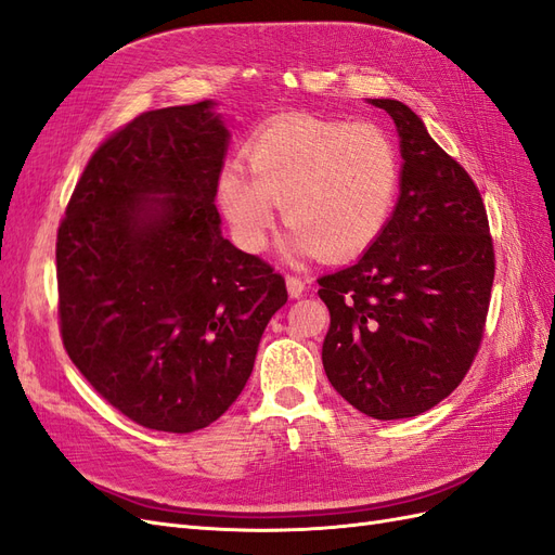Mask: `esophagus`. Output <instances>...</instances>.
Returning a JSON list of instances; mask_svg holds the SVG:
<instances>
[{"label":"esophagus","instance_id":"34e87169","mask_svg":"<svg viewBox=\"0 0 555 555\" xmlns=\"http://www.w3.org/2000/svg\"><path fill=\"white\" fill-rule=\"evenodd\" d=\"M310 284H312V280L298 278V275H289V278H287V292H289L292 298H298V296H304V294L310 289Z\"/></svg>","mask_w":555,"mask_h":555}]
</instances>
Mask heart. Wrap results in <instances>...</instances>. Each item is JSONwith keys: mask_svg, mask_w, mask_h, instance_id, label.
<instances>
[{"mask_svg": "<svg viewBox=\"0 0 555 555\" xmlns=\"http://www.w3.org/2000/svg\"><path fill=\"white\" fill-rule=\"evenodd\" d=\"M247 170L229 164L217 201L233 238L266 247L275 206L294 229V251L347 259L373 245L391 220L402 178L396 139L373 122L284 117L251 137Z\"/></svg>", "mask_w": 555, "mask_h": 555, "instance_id": "b5f03b06", "label": "heart"}]
</instances>
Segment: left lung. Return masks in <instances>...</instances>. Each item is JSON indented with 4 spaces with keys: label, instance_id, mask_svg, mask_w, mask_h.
I'll use <instances>...</instances> for the list:
<instances>
[{
    "label": "left lung",
    "instance_id": "left-lung-1",
    "mask_svg": "<svg viewBox=\"0 0 555 555\" xmlns=\"http://www.w3.org/2000/svg\"><path fill=\"white\" fill-rule=\"evenodd\" d=\"M400 137V196L363 257L319 278L331 312L328 382L359 412L391 422L444 400L467 375L495 278L489 217L475 180L396 99H371Z\"/></svg>",
    "mask_w": 555,
    "mask_h": 555
}]
</instances>
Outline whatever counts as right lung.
<instances>
[{
    "label": "right lung",
    "instance_id": "right-lung-1",
    "mask_svg": "<svg viewBox=\"0 0 555 555\" xmlns=\"http://www.w3.org/2000/svg\"><path fill=\"white\" fill-rule=\"evenodd\" d=\"M229 129L212 102L147 111L99 145L57 229L66 354L150 430L217 422L255 367L287 284L220 231Z\"/></svg>",
    "mask_w": 555,
    "mask_h": 555
}]
</instances>
